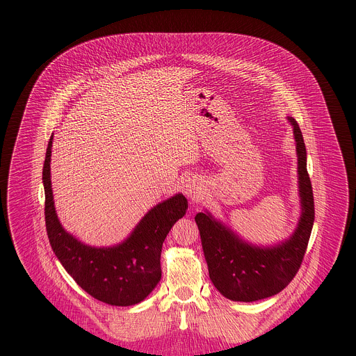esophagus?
I'll list each match as a JSON object with an SVG mask.
<instances>
[{"label": "esophagus", "instance_id": "1", "mask_svg": "<svg viewBox=\"0 0 356 356\" xmlns=\"http://www.w3.org/2000/svg\"><path fill=\"white\" fill-rule=\"evenodd\" d=\"M197 191H199L197 182H195L193 179H189V181L186 182V185H185V193L192 197V196H196V195H197Z\"/></svg>", "mask_w": 356, "mask_h": 356}]
</instances>
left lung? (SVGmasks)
<instances>
[{"mask_svg":"<svg viewBox=\"0 0 356 356\" xmlns=\"http://www.w3.org/2000/svg\"><path fill=\"white\" fill-rule=\"evenodd\" d=\"M293 126L298 152L299 193L302 215L289 240L274 247H254L243 241L211 213L199 212L195 218L213 286L233 302H256L277 295L293 280L305 257L315 211L309 175L307 172L305 140L298 122Z\"/></svg>","mask_w":356,"mask_h":356,"instance_id":"8db88e82","label":"left lung"}]
</instances>
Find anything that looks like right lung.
Segmentation results:
<instances>
[{
  "mask_svg": "<svg viewBox=\"0 0 356 356\" xmlns=\"http://www.w3.org/2000/svg\"><path fill=\"white\" fill-rule=\"evenodd\" d=\"M51 140L53 136L45 154L42 181L45 223L53 252L75 282L95 299L119 307L143 302L161 278V245L174 223L186 213V197L178 193L153 207L122 244L108 248L86 245L63 229L54 209Z\"/></svg>",
  "mask_w": 356,
  "mask_h": 356,
  "instance_id": "1",
  "label": "right lung"
}]
</instances>
